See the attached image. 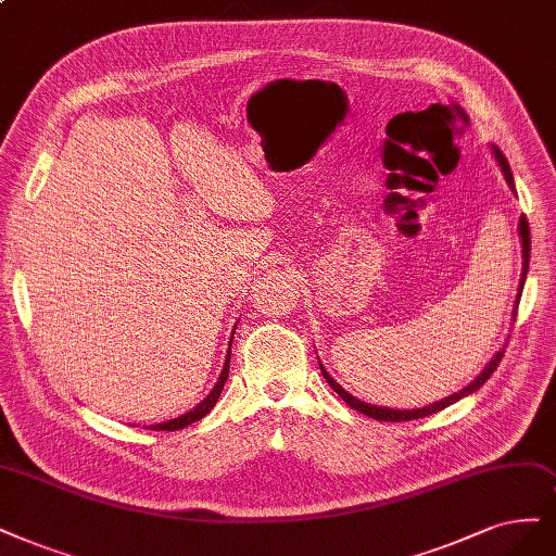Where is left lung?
I'll list each match as a JSON object with an SVG mask.
<instances>
[{
    "mask_svg": "<svg viewBox=\"0 0 556 556\" xmlns=\"http://www.w3.org/2000/svg\"><path fill=\"white\" fill-rule=\"evenodd\" d=\"M494 149V156H496V161H500V167H502V172H504V177H506V184L510 186V190H515V181H513V172H510V165H508V161H506V156L502 154L500 149L496 147H492ZM520 239H522V278H520V294H518V299H515V313L513 315H518V303H520V296H522V287H525V278H527V269H529V251H531V239H529V223H527V216H520ZM502 356H504V350L502 352H496V356L488 363L485 366V370L478 375L471 384L467 387V389H463L460 393H453V395H448V397H444V400H439V402H434V405H428V407H420V409H389V407H375V405H368V402H361V400H356L354 395H350L348 391H344L338 381H333V377L324 370V366L319 363V368H321V375H324V379H327V384L344 400L348 402V405L352 407V409H356V412H361V414H366V416H370V418H375V420H391V424H400V420H414V418H424V416H430V414H437V412H442L444 407H448V405H453V402H457V400H463L465 395H469V393H473V391H478L481 389L485 381L490 379V375L496 370V366H500V361H502Z\"/></svg>",
    "mask_w": 556,
    "mask_h": 556,
    "instance_id": "1",
    "label": "left lung"
}]
</instances>
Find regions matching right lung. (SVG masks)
Segmentation results:
<instances>
[{
  "label": "right lung",
  "mask_w": 556,
  "mask_h": 556,
  "mask_svg": "<svg viewBox=\"0 0 556 556\" xmlns=\"http://www.w3.org/2000/svg\"><path fill=\"white\" fill-rule=\"evenodd\" d=\"M229 350H232V340H229ZM229 356H232V352H227V356H225V366H223V372H220V377H218V381H216L214 391L208 393V395L200 402L198 407H193L190 412H186V414H181V416H177V418H172V420H163V424L149 426V430H167V432H175V430H181V428H186V426H190V424H195V420L204 418L208 412H212L214 405L218 402V397H220V391H223V387H225V379H227V375H229Z\"/></svg>",
  "instance_id": "obj_1"
}]
</instances>
